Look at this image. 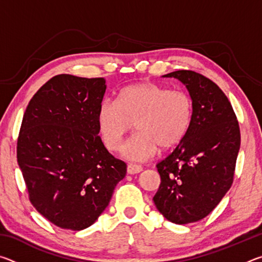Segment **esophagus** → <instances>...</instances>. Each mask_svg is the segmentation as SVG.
Instances as JSON below:
<instances>
[{"label":"esophagus","mask_w":262,"mask_h":262,"mask_svg":"<svg viewBox=\"0 0 262 262\" xmlns=\"http://www.w3.org/2000/svg\"><path fill=\"white\" fill-rule=\"evenodd\" d=\"M143 171V168L140 165H136V164H128L127 165V172L128 174H136L140 173V172Z\"/></svg>","instance_id":"obj_1"}]
</instances>
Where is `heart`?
<instances>
[{
  "instance_id": "b5f03b06",
  "label": "heart",
  "mask_w": 262,
  "mask_h": 262,
  "mask_svg": "<svg viewBox=\"0 0 262 262\" xmlns=\"http://www.w3.org/2000/svg\"><path fill=\"white\" fill-rule=\"evenodd\" d=\"M193 119V103L183 91L150 82L122 88L117 100L105 99L97 112V123L105 147L115 151L135 122L137 133L121 148L123 157L142 162L154 157L159 147H176L187 134Z\"/></svg>"
}]
</instances>
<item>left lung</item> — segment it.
Returning <instances> with one entry per match:
<instances>
[{"instance_id": "obj_1", "label": "left lung", "mask_w": 262, "mask_h": 262, "mask_svg": "<svg viewBox=\"0 0 262 262\" xmlns=\"http://www.w3.org/2000/svg\"><path fill=\"white\" fill-rule=\"evenodd\" d=\"M162 77L186 86L193 119L184 140L157 164L161 185L154 202L167 221L188 224L209 215L231 187L241 130L228 97L209 78L192 70Z\"/></svg>"}]
</instances>
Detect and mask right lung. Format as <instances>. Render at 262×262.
Instances as JSON below:
<instances>
[{
	"instance_id": "obj_1",
	"label": "right lung",
	"mask_w": 262,
	"mask_h": 262,
	"mask_svg": "<svg viewBox=\"0 0 262 262\" xmlns=\"http://www.w3.org/2000/svg\"><path fill=\"white\" fill-rule=\"evenodd\" d=\"M104 78L61 74L26 107L17 162L38 212L61 229H86L108 206L127 165L104 147L97 112Z\"/></svg>"
}]
</instances>
